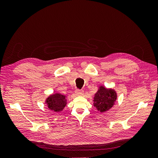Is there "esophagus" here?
<instances>
[{"mask_svg": "<svg viewBox=\"0 0 158 158\" xmlns=\"http://www.w3.org/2000/svg\"><path fill=\"white\" fill-rule=\"evenodd\" d=\"M75 92L78 95H82L84 94V91L83 90H81V89H76Z\"/></svg>", "mask_w": 158, "mask_h": 158, "instance_id": "esophagus-1", "label": "esophagus"}]
</instances>
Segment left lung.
Listing matches in <instances>:
<instances>
[{
	"instance_id": "obj_1",
	"label": "left lung",
	"mask_w": 158,
	"mask_h": 158,
	"mask_svg": "<svg viewBox=\"0 0 158 158\" xmlns=\"http://www.w3.org/2000/svg\"><path fill=\"white\" fill-rule=\"evenodd\" d=\"M117 98L115 90L101 85L94 95V106L100 113L106 112L113 106Z\"/></svg>"
}]
</instances>
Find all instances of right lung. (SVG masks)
I'll use <instances>...</instances> for the list:
<instances>
[{"label": "right lung", "mask_w": 158, "mask_h": 158, "mask_svg": "<svg viewBox=\"0 0 158 158\" xmlns=\"http://www.w3.org/2000/svg\"><path fill=\"white\" fill-rule=\"evenodd\" d=\"M47 107L52 111L60 112L66 106V95L59 93H55L50 95L45 100Z\"/></svg>", "instance_id": "1"}]
</instances>
